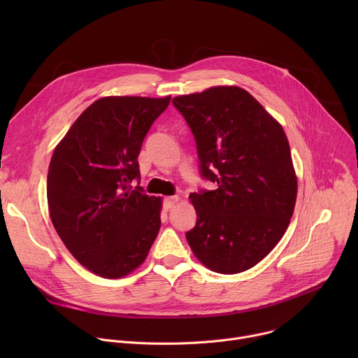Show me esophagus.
I'll return each mask as SVG.
<instances>
[{
	"instance_id": "34e87169",
	"label": "esophagus",
	"mask_w": 358,
	"mask_h": 358,
	"mask_svg": "<svg viewBox=\"0 0 358 358\" xmlns=\"http://www.w3.org/2000/svg\"><path fill=\"white\" fill-rule=\"evenodd\" d=\"M180 198H178V195H173V196H167L166 199H164V208L169 211V210H171L176 203H177V201H178Z\"/></svg>"
}]
</instances>
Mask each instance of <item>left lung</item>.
<instances>
[{
	"mask_svg": "<svg viewBox=\"0 0 358 358\" xmlns=\"http://www.w3.org/2000/svg\"><path fill=\"white\" fill-rule=\"evenodd\" d=\"M173 105L194 134L201 177L218 185L189 195L196 222L187 242L214 272L248 271L278 245L293 215L297 178L287 137L238 86L177 96Z\"/></svg>",
	"mask_w": 358,
	"mask_h": 358,
	"instance_id": "1",
	"label": "left lung"
}]
</instances>
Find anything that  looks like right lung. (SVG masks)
<instances>
[{
    "label": "right lung",
    "instance_id": "obj_1",
    "mask_svg": "<svg viewBox=\"0 0 358 358\" xmlns=\"http://www.w3.org/2000/svg\"><path fill=\"white\" fill-rule=\"evenodd\" d=\"M170 99L96 100L50 159V220L75 259L101 278H123L138 268L160 231L162 198L138 185L133 189L131 182L140 181L143 140Z\"/></svg>",
    "mask_w": 358,
    "mask_h": 358
}]
</instances>
